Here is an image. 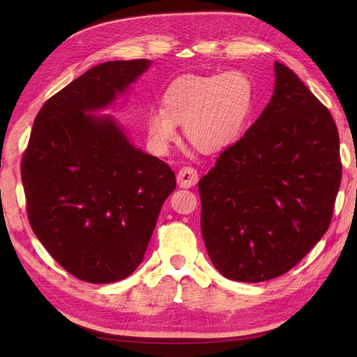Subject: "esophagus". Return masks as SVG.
<instances>
[{
  "mask_svg": "<svg viewBox=\"0 0 357 357\" xmlns=\"http://www.w3.org/2000/svg\"><path fill=\"white\" fill-rule=\"evenodd\" d=\"M176 181H178L179 187L190 188L196 183H198V172H196L193 167H183V169L178 172Z\"/></svg>",
  "mask_w": 357,
  "mask_h": 357,
  "instance_id": "obj_1",
  "label": "esophagus"
}]
</instances>
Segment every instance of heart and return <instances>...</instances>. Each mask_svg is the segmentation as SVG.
I'll list each match as a JSON object with an SVG mask.
<instances>
[{
  "label": "heart",
  "instance_id": "heart-1",
  "mask_svg": "<svg viewBox=\"0 0 357 357\" xmlns=\"http://www.w3.org/2000/svg\"><path fill=\"white\" fill-rule=\"evenodd\" d=\"M253 107V86L245 73L184 75L167 87L162 109L149 113L147 130L159 153L169 149L183 124L187 141L201 151L221 150L238 138Z\"/></svg>",
  "mask_w": 357,
  "mask_h": 357
}]
</instances>
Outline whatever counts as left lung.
Segmentation results:
<instances>
[{
    "label": "left lung",
    "instance_id": "1",
    "mask_svg": "<svg viewBox=\"0 0 357 357\" xmlns=\"http://www.w3.org/2000/svg\"><path fill=\"white\" fill-rule=\"evenodd\" d=\"M275 92L199 181L201 231L222 276L264 282L293 268L328 230L342 176L328 109L275 63Z\"/></svg>",
    "mask_w": 357,
    "mask_h": 357
}]
</instances>
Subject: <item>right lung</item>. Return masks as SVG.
Wrapping results in <instances>:
<instances>
[{
    "mask_svg": "<svg viewBox=\"0 0 357 357\" xmlns=\"http://www.w3.org/2000/svg\"><path fill=\"white\" fill-rule=\"evenodd\" d=\"M150 59L95 66L41 107L21 162L29 222L63 268L110 284L138 268L164 201L169 165L136 149L109 109Z\"/></svg>",
    "mask_w": 357,
    "mask_h": 357,
    "instance_id": "add662e5",
    "label": "right lung"
}]
</instances>
